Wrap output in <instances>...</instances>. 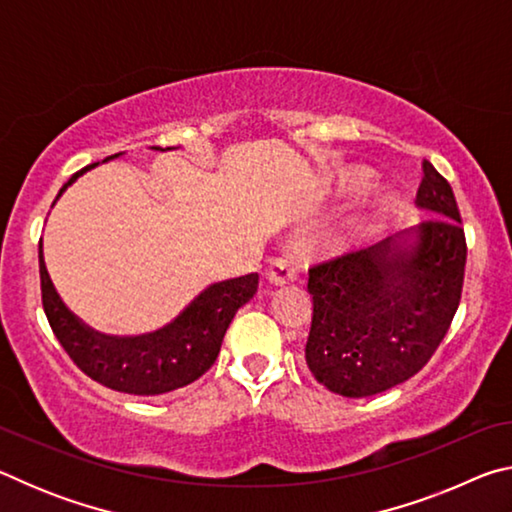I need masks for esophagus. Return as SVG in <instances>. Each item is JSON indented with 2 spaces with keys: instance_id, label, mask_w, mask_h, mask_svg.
I'll list each match as a JSON object with an SVG mask.
<instances>
[{
  "instance_id": "1",
  "label": "esophagus",
  "mask_w": 512,
  "mask_h": 512,
  "mask_svg": "<svg viewBox=\"0 0 512 512\" xmlns=\"http://www.w3.org/2000/svg\"><path fill=\"white\" fill-rule=\"evenodd\" d=\"M266 280L275 284V287L296 282L298 280V262L291 255L273 259V262L266 268Z\"/></svg>"
}]
</instances>
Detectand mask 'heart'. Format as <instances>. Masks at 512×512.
<instances>
[{"label":"heart","instance_id":"heart-1","mask_svg":"<svg viewBox=\"0 0 512 512\" xmlns=\"http://www.w3.org/2000/svg\"><path fill=\"white\" fill-rule=\"evenodd\" d=\"M370 185V171L357 167V164H345V167H339L334 171L332 180H329V196L332 198H348L359 194L361 189H366ZM395 196L386 189L381 192H375L368 196L357 210L350 214V219L345 221L343 232L339 241H336V248L345 250L352 246H359L363 241H368L370 237H375L381 230V225L388 219V214L393 210Z\"/></svg>","mask_w":512,"mask_h":512}]
</instances>
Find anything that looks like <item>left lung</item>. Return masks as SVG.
<instances>
[{"label": "left lung", "mask_w": 512, "mask_h": 512, "mask_svg": "<svg viewBox=\"0 0 512 512\" xmlns=\"http://www.w3.org/2000/svg\"><path fill=\"white\" fill-rule=\"evenodd\" d=\"M415 207L431 219L309 271L305 359L327 391L384 393L413 377L445 339L467 250L452 187L431 162Z\"/></svg>", "instance_id": "left-lung-1"}]
</instances>
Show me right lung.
Wrapping results in <instances>:
<instances>
[{
  "mask_svg": "<svg viewBox=\"0 0 512 512\" xmlns=\"http://www.w3.org/2000/svg\"><path fill=\"white\" fill-rule=\"evenodd\" d=\"M151 149L173 151L176 146ZM119 155H110L103 162ZM94 167H99V162L76 171L60 189L56 201L69 185ZM38 257L42 305L56 339L85 375L112 391L128 395H162L205 375L219 357L225 329L230 327L239 307L255 296L259 282L257 273L212 282L194 300H189L178 316L158 329L142 334H106L81 320L60 298L47 271L42 239Z\"/></svg>",
  "mask_w": 512,
  "mask_h": 512,
  "instance_id": "right-lung-1",
  "label": "right lung"
}]
</instances>
